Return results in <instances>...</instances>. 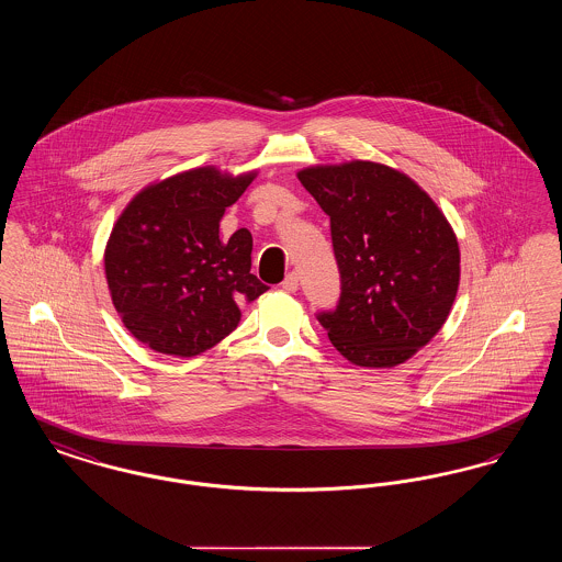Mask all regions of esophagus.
<instances>
[{"instance_id":"1","label":"esophagus","mask_w":562,"mask_h":562,"mask_svg":"<svg viewBox=\"0 0 562 562\" xmlns=\"http://www.w3.org/2000/svg\"><path fill=\"white\" fill-rule=\"evenodd\" d=\"M282 289L286 291V293H294L296 289H299V276L291 271L286 278H284V282H282Z\"/></svg>"}]
</instances>
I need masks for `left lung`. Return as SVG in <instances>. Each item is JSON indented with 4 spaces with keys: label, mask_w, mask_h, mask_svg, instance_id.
Returning <instances> with one entry per match:
<instances>
[{
    "label": "left lung",
    "mask_w": 562,
    "mask_h": 562,
    "mask_svg": "<svg viewBox=\"0 0 562 562\" xmlns=\"http://www.w3.org/2000/svg\"><path fill=\"white\" fill-rule=\"evenodd\" d=\"M330 216L341 273L337 307L316 318L349 362L390 369L442 328L459 286V246L428 193L374 161L314 166L299 175Z\"/></svg>",
    "instance_id": "left-lung-1"
}]
</instances>
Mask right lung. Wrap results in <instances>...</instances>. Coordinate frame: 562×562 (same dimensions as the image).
Instances as JSON below:
<instances>
[{
	"instance_id": "add662e5",
	"label": "right lung",
	"mask_w": 562,
	"mask_h": 562,
	"mask_svg": "<svg viewBox=\"0 0 562 562\" xmlns=\"http://www.w3.org/2000/svg\"><path fill=\"white\" fill-rule=\"evenodd\" d=\"M255 172L229 177L195 168L134 195L105 248L111 301L134 337L160 353L191 358L240 322L241 301L268 286L250 273L252 236L227 241L218 223Z\"/></svg>"
}]
</instances>
